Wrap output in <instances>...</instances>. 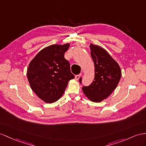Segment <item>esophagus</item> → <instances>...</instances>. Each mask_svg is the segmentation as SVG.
<instances>
[{
  "instance_id": "1",
  "label": "esophagus",
  "mask_w": 146,
  "mask_h": 146,
  "mask_svg": "<svg viewBox=\"0 0 146 146\" xmlns=\"http://www.w3.org/2000/svg\"><path fill=\"white\" fill-rule=\"evenodd\" d=\"M81 76V74H77V75L75 76V80H78L80 79V78Z\"/></svg>"
}]
</instances>
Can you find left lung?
<instances>
[{
  "instance_id": "left-lung-1",
  "label": "left lung",
  "mask_w": 146,
  "mask_h": 146,
  "mask_svg": "<svg viewBox=\"0 0 146 146\" xmlns=\"http://www.w3.org/2000/svg\"><path fill=\"white\" fill-rule=\"evenodd\" d=\"M89 48L94 63L95 77L91 85L83 86L82 89L91 101L100 102L117 88L121 77V70L118 63L104 48L92 43Z\"/></svg>"
}]
</instances>
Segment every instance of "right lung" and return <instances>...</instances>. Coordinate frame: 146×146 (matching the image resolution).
Wrapping results in <instances>:
<instances>
[{
  "instance_id": "right-lung-1",
  "label": "right lung",
  "mask_w": 146,
  "mask_h": 146,
  "mask_svg": "<svg viewBox=\"0 0 146 146\" xmlns=\"http://www.w3.org/2000/svg\"><path fill=\"white\" fill-rule=\"evenodd\" d=\"M70 46L53 44L42 48L29 63L27 78L31 89L46 103H54L61 98L70 80L69 62L64 57Z\"/></svg>"
}]
</instances>
